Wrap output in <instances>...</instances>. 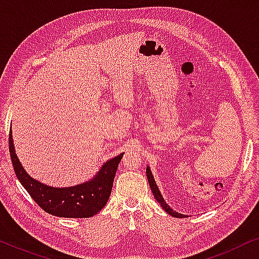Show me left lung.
Wrapping results in <instances>:
<instances>
[{
	"label": "left lung",
	"instance_id": "left-lung-1",
	"mask_svg": "<svg viewBox=\"0 0 259 259\" xmlns=\"http://www.w3.org/2000/svg\"><path fill=\"white\" fill-rule=\"evenodd\" d=\"M146 176H147V180H148V184H150V187L152 190V192H153V196L155 199L158 200V203L161 205V207L164 208V210L167 212L168 214L173 215V217H177V218H186L187 215L185 214H182V213H178V212L173 211L171 207L168 206L167 204H166V201L164 200V198H162L160 191H159L157 184H155V180L153 178V176H152V172H151V168L150 167H146Z\"/></svg>",
	"mask_w": 259,
	"mask_h": 259
}]
</instances>
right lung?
<instances>
[{"label":"right lung","mask_w":259,"mask_h":259,"mask_svg":"<svg viewBox=\"0 0 259 259\" xmlns=\"http://www.w3.org/2000/svg\"><path fill=\"white\" fill-rule=\"evenodd\" d=\"M9 152L17 178L38 206L48 213L66 218H90L101 211L111 196L113 182L123 153L102 166L91 182L65 189H55L31 179L14 150L12 128L9 131Z\"/></svg>","instance_id":"right-lung-1"}]
</instances>
